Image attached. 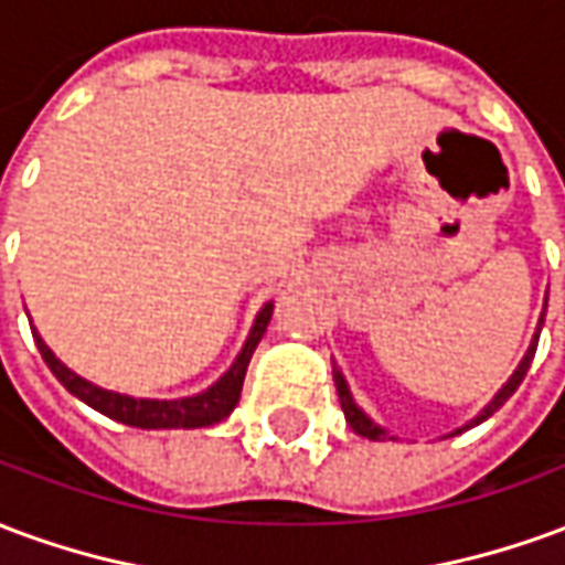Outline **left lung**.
<instances>
[{
  "label": "left lung",
  "instance_id": "1",
  "mask_svg": "<svg viewBox=\"0 0 565 565\" xmlns=\"http://www.w3.org/2000/svg\"><path fill=\"white\" fill-rule=\"evenodd\" d=\"M542 323H545V311H542V318H539V327H535L533 342H530V348H526V356H523V360H521V366L514 369V375H511V379L505 381V387H502V391H499L497 396L490 399V405H487L484 412L475 417V420H469V424H466V426H460L457 433H462V429H469V426L487 420V417L493 415V412H499V408H502V403L509 399L511 393L521 387L523 375H526V369H530V363H533V356H535V344H539V332H542ZM332 381H335V391H339V403H342L344 420L351 424V429H354L356 436L375 438V441L387 436V433H384V429H381V426L375 424V420H372V417H369L366 412H363V408H360V405L354 403V396H351V391H348V381H344V375H342V372H339V366H332ZM457 433H450V436H457Z\"/></svg>",
  "mask_w": 565,
  "mask_h": 565
}]
</instances>
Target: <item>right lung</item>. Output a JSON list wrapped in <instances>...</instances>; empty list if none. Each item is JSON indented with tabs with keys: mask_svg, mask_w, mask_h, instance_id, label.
I'll return each mask as SVG.
<instances>
[{
	"mask_svg": "<svg viewBox=\"0 0 565 565\" xmlns=\"http://www.w3.org/2000/svg\"><path fill=\"white\" fill-rule=\"evenodd\" d=\"M271 320V302L263 306V311L254 320L250 327V335H247L242 354L235 356V363L230 366V372L223 375L217 384H211L209 391L196 393V396H184V399H136V396H124V393H111L96 387L90 381H84L81 375H75L72 369H66L54 356V351L42 342V335L32 327V339L42 351V360L51 366V372L56 375V381L66 387L72 396H78L81 403H87L90 408H96L99 415L111 417V420H120L127 426H139V429H199V426H214L221 424L223 417L233 415V408L238 405V396H242V384H245V372L250 356L257 351L263 332L269 327Z\"/></svg>",
	"mask_w": 565,
	"mask_h": 565,
	"instance_id": "obj_1",
	"label": "right lung"
}]
</instances>
